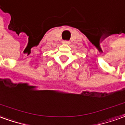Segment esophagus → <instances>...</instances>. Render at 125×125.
<instances>
[{
	"mask_svg": "<svg viewBox=\"0 0 125 125\" xmlns=\"http://www.w3.org/2000/svg\"><path fill=\"white\" fill-rule=\"evenodd\" d=\"M62 43L63 44H70V42L68 41H63L62 42Z\"/></svg>",
	"mask_w": 125,
	"mask_h": 125,
	"instance_id": "esophagus-1",
	"label": "esophagus"
}]
</instances>
